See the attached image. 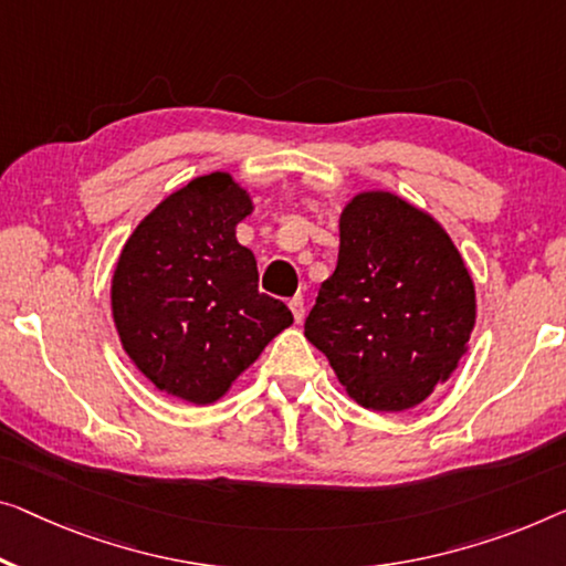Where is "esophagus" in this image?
<instances>
[{
  "mask_svg": "<svg viewBox=\"0 0 566 566\" xmlns=\"http://www.w3.org/2000/svg\"><path fill=\"white\" fill-rule=\"evenodd\" d=\"M290 310L294 315V323H302V319H305V302H302V297L290 300Z\"/></svg>",
  "mask_w": 566,
  "mask_h": 566,
  "instance_id": "esophagus-1",
  "label": "esophagus"
}]
</instances>
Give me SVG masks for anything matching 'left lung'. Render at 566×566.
Listing matches in <instances>:
<instances>
[{
  "label": "left lung",
  "instance_id": "obj_1",
  "mask_svg": "<svg viewBox=\"0 0 566 566\" xmlns=\"http://www.w3.org/2000/svg\"><path fill=\"white\" fill-rule=\"evenodd\" d=\"M340 251L305 337L364 409H415L468 353L475 284L434 216L389 190L345 202Z\"/></svg>",
  "mask_w": 566,
  "mask_h": 566
}]
</instances>
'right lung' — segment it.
Listing matches in <instances>:
<instances>
[{
  "label": "right lung",
  "mask_w": 566,
  "mask_h": 566,
  "mask_svg": "<svg viewBox=\"0 0 566 566\" xmlns=\"http://www.w3.org/2000/svg\"><path fill=\"white\" fill-rule=\"evenodd\" d=\"M254 200L231 172L200 175L142 218L112 276V315L139 374L175 399L208 407L292 325L259 292L235 226Z\"/></svg>",
  "instance_id": "add662e5"
}]
</instances>
